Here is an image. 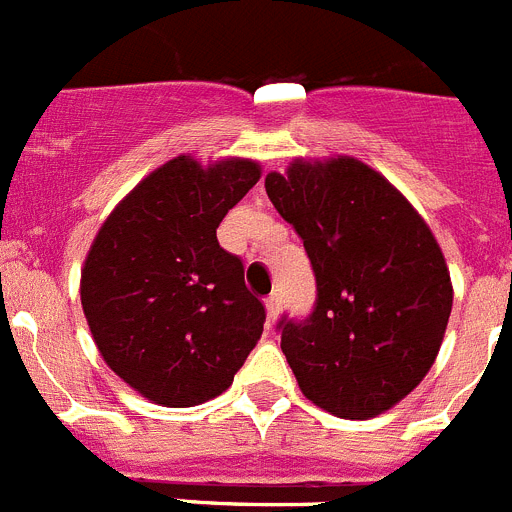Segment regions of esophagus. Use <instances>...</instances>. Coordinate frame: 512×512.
<instances>
[{"label":"esophagus","mask_w":512,"mask_h":512,"mask_svg":"<svg viewBox=\"0 0 512 512\" xmlns=\"http://www.w3.org/2000/svg\"><path fill=\"white\" fill-rule=\"evenodd\" d=\"M279 310H282V300L277 295L266 297V318H269V323L279 318Z\"/></svg>","instance_id":"34e87169"}]
</instances>
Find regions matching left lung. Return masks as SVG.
Wrapping results in <instances>:
<instances>
[{
  "instance_id": "obj_1",
  "label": "left lung",
  "mask_w": 512,
  "mask_h": 512,
  "mask_svg": "<svg viewBox=\"0 0 512 512\" xmlns=\"http://www.w3.org/2000/svg\"><path fill=\"white\" fill-rule=\"evenodd\" d=\"M264 187L318 282L310 318L279 323L302 395L338 418L387 413L431 372L449 325L454 287L436 235L354 156L295 158Z\"/></svg>"
}]
</instances>
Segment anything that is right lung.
Here are the masks:
<instances>
[{"label": "right lung", "mask_w": 512, "mask_h": 512, "mask_svg": "<svg viewBox=\"0 0 512 512\" xmlns=\"http://www.w3.org/2000/svg\"><path fill=\"white\" fill-rule=\"evenodd\" d=\"M261 179L253 158L189 153L135 184L94 235L81 307L104 364L146 400L194 408L223 395L264 333L243 264L217 243Z\"/></svg>", "instance_id": "add662e5"}]
</instances>
